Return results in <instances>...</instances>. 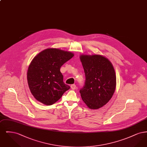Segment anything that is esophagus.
Wrapping results in <instances>:
<instances>
[{"mask_svg": "<svg viewBox=\"0 0 147 147\" xmlns=\"http://www.w3.org/2000/svg\"><path fill=\"white\" fill-rule=\"evenodd\" d=\"M70 87H71V89H73V90H74V89H76V85H75V84H72V85H71V86H70Z\"/></svg>", "mask_w": 147, "mask_h": 147, "instance_id": "34e87169", "label": "esophagus"}]
</instances>
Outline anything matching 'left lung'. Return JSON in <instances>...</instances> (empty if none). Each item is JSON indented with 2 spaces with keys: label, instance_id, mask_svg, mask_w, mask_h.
<instances>
[{
  "label": "left lung",
  "instance_id": "8db88e82",
  "mask_svg": "<svg viewBox=\"0 0 147 147\" xmlns=\"http://www.w3.org/2000/svg\"><path fill=\"white\" fill-rule=\"evenodd\" d=\"M85 82L80 90L84 103L90 109H98L111 98L116 89V77L112 63L98 55L80 56Z\"/></svg>",
  "mask_w": 147,
  "mask_h": 147
}]
</instances>
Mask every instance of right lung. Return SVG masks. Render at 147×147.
Segmentation results:
<instances>
[{
	"instance_id": "obj_1",
	"label": "right lung",
	"mask_w": 147,
	"mask_h": 147,
	"mask_svg": "<svg viewBox=\"0 0 147 147\" xmlns=\"http://www.w3.org/2000/svg\"><path fill=\"white\" fill-rule=\"evenodd\" d=\"M74 54L57 49H45L35 56L28 67V87L34 98L46 105L57 102L70 86L63 82L60 68Z\"/></svg>"
}]
</instances>
